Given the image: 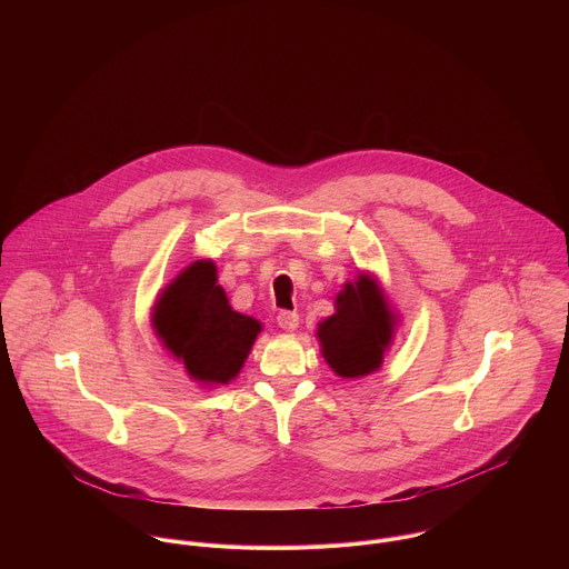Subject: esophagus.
Instances as JSON below:
<instances>
[{
  "instance_id": "obj_1",
  "label": "esophagus",
  "mask_w": 569,
  "mask_h": 569,
  "mask_svg": "<svg viewBox=\"0 0 569 569\" xmlns=\"http://www.w3.org/2000/svg\"><path fill=\"white\" fill-rule=\"evenodd\" d=\"M277 323H279V327H281L283 331L292 333V331L299 329V315H297L295 310H281V312L277 315Z\"/></svg>"
}]
</instances>
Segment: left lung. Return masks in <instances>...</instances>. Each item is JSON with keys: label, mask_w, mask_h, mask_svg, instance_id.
Returning a JSON list of instances; mask_svg holds the SVG:
<instances>
[{"label": "left lung", "mask_w": 569, "mask_h": 569, "mask_svg": "<svg viewBox=\"0 0 569 569\" xmlns=\"http://www.w3.org/2000/svg\"><path fill=\"white\" fill-rule=\"evenodd\" d=\"M396 317L382 288L369 274L345 283L336 299V315L319 321L321 356L342 378H360L380 369L393 338Z\"/></svg>", "instance_id": "8db88e82"}]
</instances>
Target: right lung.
<instances>
[{
  "mask_svg": "<svg viewBox=\"0 0 569 569\" xmlns=\"http://www.w3.org/2000/svg\"><path fill=\"white\" fill-rule=\"evenodd\" d=\"M209 259L184 268L152 306V329L202 385H227L248 360L261 321L229 306Z\"/></svg>",
  "mask_w": 569,
  "mask_h": 569,
  "instance_id": "1",
  "label": "right lung"
}]
</instances>
